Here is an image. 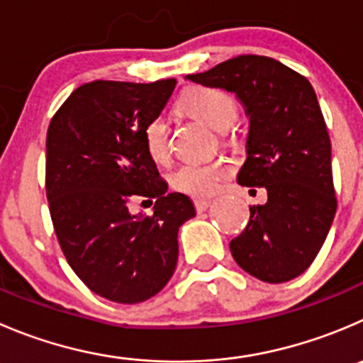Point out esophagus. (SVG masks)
<instances>
[{
  "mask_svg": "<svg viewBox=\"0 0 363 363\" xmlns=\"http://www.w3.org/2000/svg\"><path fill=\"white\" fill-rule=\"evenodd\" d=\"M211 207V200H195V209L196 213H203Z\"/></svg>",
  "mask_w": 363,
  "mask_h": 363,
  "instance_id": "34e87169",
  "label": "esophagus"
}]
</instances>
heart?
Masks as SVG:
<instances>
[{
	"instance_id": "1",
	"label": "heart",
	"mask_w": 363,
	"mask_h": 363,
	"mask_svg": "<svg viewBox=\"0 0 363 363\" xmlns=\"http://www.w3.org/2000/svg\"><path fill=\"white\" fill-rule=\"evenodd\" d=\"M179 110L203 122L216 131H225L235 122L239 113L234 97L218 86H191L181 96ZM145 150L156 163H164L170 156V131L167 118L156 115L143 128ZM230 174V167L223 161L182 164L172 172L170 186L179 193L193 199H209L216 195L221 181Z\"/></svg>"
}]
</instances>
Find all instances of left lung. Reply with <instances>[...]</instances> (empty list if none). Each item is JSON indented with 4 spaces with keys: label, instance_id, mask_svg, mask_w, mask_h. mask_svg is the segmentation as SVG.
<instances>
[{
    "label": "left lung",
    "instance_id": "8db88e82",
    "mask_svg": "<svg viewBox=\"0 0 363 363\" xmlns=\"http://www.w3.org/2000/svg\"><path fill=\"white\" fill-rule=\"evenodd\" d=\"M188 79L234 92L250 115L248 157L238 182L266 188L230 241L235 262L255 279L282 284L318 257L337 211L332 143L311 81L269 56L239 55Z\"/></svg>",
    "mask_w": 363,
    "mask_h": 363
}]
</instances>
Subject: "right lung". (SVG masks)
I'll return each instance as SVG.
<instances>
[{"label": "right lung", "instance_id": "right-lung-1", "mask_svg": "<svg viewBox=\"0 0 363 363\" xmlns=\"http://www.w3.org/2000/svg\"><path fill=\"white\" fill-rule=\"evenodd\" d=\"M175 84V77L84 83L48 129L45 195L60 248L88 289L117 303H140L167 286L179 227L195 216L188 196L167 193L143 143V128ZM133 196L156 198L155 213L129 215Z\"/></svg>", "mask_w": 363, "mask_h": 363}]
</instances>
